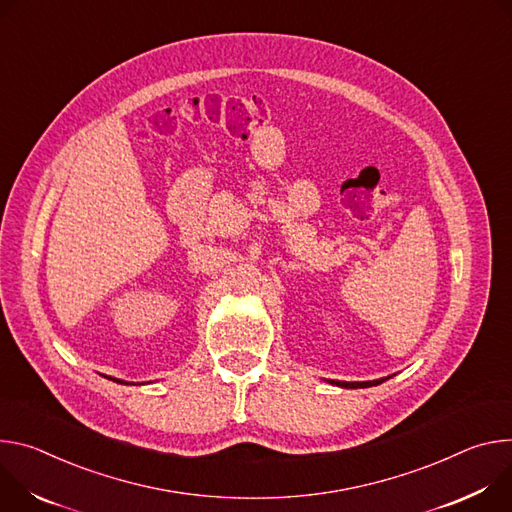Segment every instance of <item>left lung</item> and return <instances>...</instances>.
<instances>
[{
  "label": "left lung",
  "mask_w": 512,
  "mask_h": 512,
  "mask_svg": "<svg viewBox=\"0 0 512 512\" xmlns=\"http://www.w3.org/2000/svg\"><path fill=\"white\" fill-rule=\"evenodd\" d=\"M386 378H378V380H368V382H342V380H327L329 384L342 386V388H368V386H376L380 382H384Z\"/></svg>",
  "instance_id": "8db88e82"
}]
</instances>
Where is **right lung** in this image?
I'll list each match as a JSON object with an SVG mask.
<instances>
[{
	"label": "right lung",
	"mask_w": 512,
	"mask_h": 512,
	"mask_svg": "<svg viewBox=\"0 0 512 512\" xmlns=\"http://www.w3.org/2000/svg\"><path fill=\"white\" fill-rule=\"evenodd\" d=\"M111 380H116V382H120V384H128V382H124V380H118V378H111Z\"/></svg>",
	"instance_id": "add662e5"
}]
</instances>
